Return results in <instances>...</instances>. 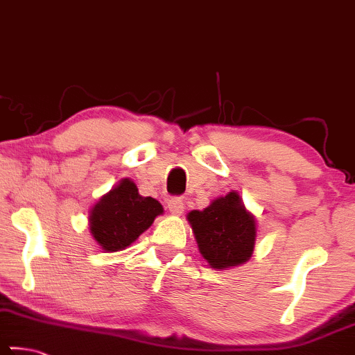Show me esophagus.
Returning a JSON list of instances; mask_svg holds the SVG:
<instances>
[{
  "mask_svg": "<svg viewBox=\"0 0 355 355\" xmlns=\"http://www.w3.org/2000/svg\"><path fill=\"white\" fill-rule=\"evenodd\" d=\"M168 209H169V213L174 214V216H181L182 211H184L182 198L174 197V198L169 200V202H168Z\"/></svg>",
  "mask_w": 355,
  "mask_h": 355,
  "instance_id": "1",
  "label": "esophagus"
}]
</instances>
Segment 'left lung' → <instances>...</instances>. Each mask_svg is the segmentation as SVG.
Listing matches in <instances>:
<instances>
[{
  "mask_svg": "<svg viewBox=\"0 0 355 355\" xmlns=\"http://www.w3.org/2000/svg\"><path fill=\"white\" fill-rule=\"evenodd\" d=\"M198 251L214 270L245 264L256 243V216L248 211L240 193L214 198L207 208L187 214Z\"/></svg>",
  "mask_w": 355,
  "mask_h": 355,
  "instance_id": "1",
  "label": "left lung"
}]
</instances>
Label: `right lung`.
<instances>
[{
    "mask_svg": "<svg viewBox=\"0 0 355 355\" xmlns=\"http://www.w3.org/2000/svg\"><path fill=\"white\" fill-rule=\"evenodd\" d=\"M163 214L158 200L142 197L135 181L123 178L89 209V232L104 253L121 251Z\"/></svg>",
    "mask_w": 355,
    "mask_h": 355,
    "instance_id": "obj_1",
    "label": "right lung"
}]
</instances>
